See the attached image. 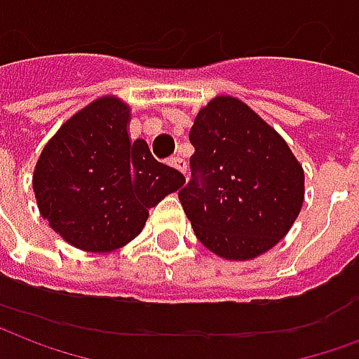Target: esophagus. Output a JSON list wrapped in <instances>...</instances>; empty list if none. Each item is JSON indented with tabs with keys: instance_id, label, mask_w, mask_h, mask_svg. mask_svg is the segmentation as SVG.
<instances>
[{
	"instance_id": "esophagus-1",
	"label": "esophagus",
	"mask_w": 359,
	"mask_h": 359,
	"mask_svg": "<svg viewBox=\"0 0 359 359\" xmlns=\"http://www.w3.org/2000/svg\"><path fill=\"white\" fill-rule=\"evenodd\" d=\"M169 165H171L172 169H177V171H180L187 177V161L182 157H172V159H169Z\"/></svg>"
}]
</instances>
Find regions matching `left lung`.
I'll return each mask as SVG.
<instances>
[{
  "label": "left lung",
  "instance_id": "8db88e82",
  "mask_svg": "<svg viewBox=\"0 0 359 359\" xmlns=\"http://www.w3.org/2000/svg\"><path fill=\"white\" fill-rule=\"evenodd\" d=\"M192 180L179 192L194 234L215 256L246 262L285 238L304 203V169L285 138L233 95L198 111Z\"/></svg>",
  "mask_w": 359,
  "mask_h": 359
}]
</instances>
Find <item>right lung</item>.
I'll list each match as a JSON object with an SVG mask.
<instances>
[{"instance_id": "right-lung-1", "label": "right lung", "mask_w": 359, "mask_h": 359, "mask_svg": "<svg viewBox=\"0 0 359 359\" xmlns=\"http://www.w3.org/2000/svg\"><path fill=\"white\" fill-rule=\"evenodd\" d=\"M128 123V103L102 95L67 118L38 157L40 215L74 248H123L142 233L149 208L184 184L177 169L154 159L148 142L130 140Z\"/></svg>"}]
</instances>
